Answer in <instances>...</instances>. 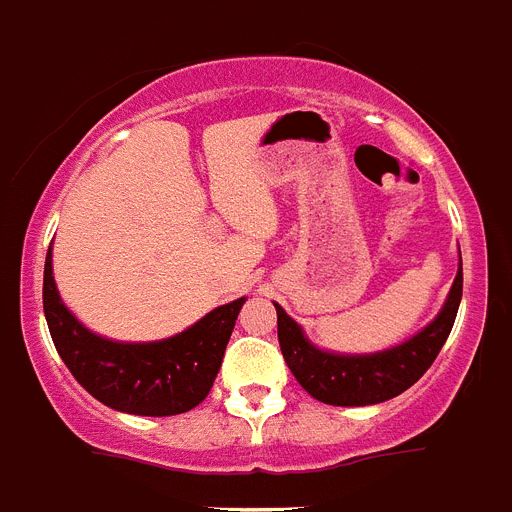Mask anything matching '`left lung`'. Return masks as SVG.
Here are the masks:
<instances>
[{
  "label": "left lung",
  "instance_id": "1",
  "mask_svg": "<svg viewBox=\"0 0 512 512\" xmlns=\"http://www.w3.org/2000/svg\"><path fill=\"white\" fill-rule=\"evenodd\" d=\"M461 284L464 279H461L459 266L449 297L436 318L408 341L384 348L377 354H336V351L318 348L305 336L302 325H297L284 312V307L274 302L279 346H282L289 372L295 374L305 392H310L315 400L325 402V405L364 408V405L392 400L408 387H413L428 372V366L436 361L438 351L454 328L456 310L461 302Z\"/></svg>",
  "mask_w": 512,
  "mask_h": 512
}]
</instances>
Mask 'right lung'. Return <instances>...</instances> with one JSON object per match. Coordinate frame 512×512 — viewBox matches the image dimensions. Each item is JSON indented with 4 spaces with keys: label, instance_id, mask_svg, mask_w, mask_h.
<instances>
[{
    "label": "right lung",
    "instance_id": "obj_1",
    "mask_svg": "<svg viewBox=\"0 0 512 512\" xmlns=\"http://www.w3.org/2000/svg\"><path fill=\"white\" fill-rule=\"evenodd\" d=\"M243 302L246 297L215 307L164 341H112L79 323L63 305L51 251L45 256L43 312L58 356L89 395L120 413L164 418L197 408L220 372Z\"/></svg>",
    "mask_w": 512,
    "mask_h": 512
}]
</instances>
